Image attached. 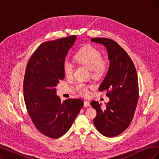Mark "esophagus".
Returning a JSON list of instances; mask_svg holds the SVG:
<instances>
[{
  "instance_id": "1",
  "label": "esophagus",
  "mask_w": 159,
  "mask_h": 159,
  "mask_svg": "<svg viewBox=\"0 0 159 159\" xmlns=\"http://www.w3.org/2000/svg\"><path fill=\"white\" fill-rule=\"evenodd\" d=\"M84 107H89L90 103H89V102H88V101H84Z\"/></svg>"
}]
</instances>
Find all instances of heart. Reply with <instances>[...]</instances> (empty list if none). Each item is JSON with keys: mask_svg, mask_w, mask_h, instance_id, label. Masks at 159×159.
<instances>
[{"mask_svg": "<svg viewBox=\"0 0 159 159\" xmlns=\"http://www.w3.org/2000/svg\"><path fill=\"white\" fill-rule=\"evenodd\" d=\"M75 60L78 63L91 70V75L96 79L102 78L106 72L107 63L102 60L101 53L91 46H85L80 50L75 56ZM63 68L64 74L67 77L72 75L74 67L71 62L67 60L65 61ZM77 88L82 95L85 96L89 94L87 86L84 84H78Z\"/></svg>", "mask_w": 159, "mask_h": 159, "instance_id": "heart-1", "label": "heart"}]
</instances>
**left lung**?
Listing matches in <instances>:
<instances>
[{
  "label": "left lung",
  "instance_id": "left-lung-1",
  "mask_svg": "<svg viewBox=\"0 0 159 159\" xmlns=\"http://www.w3.org/2000/svg\"><path fill=\"white\" fill-rule=\"evenodd\" d=\"M91 41L103 45L110 61L107 73L99 88L106 91L109 102H91L97 111L93 123L103 135L113 137L123 132L131 124L139 99L137 74L131 57L115 41L105 38H93Z\"/></svg>",
  "mask_w": 159,
  "mask_h": 159
}]
</instances>
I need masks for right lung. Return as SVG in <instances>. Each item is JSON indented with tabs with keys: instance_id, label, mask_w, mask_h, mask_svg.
<instances>
[{
	"instance_id": "add662e5",
	"label": "right lung",
	"mask_w": 159,
	"mask_h": 159,
	"mask_svg": "<svg viewBox=\"0 0 159 159\" xmlns=\"http://www.w3.org/2000/svg\"><path fill=\"white\" fill-rule=\"evenodd\" d=\"M76 36L42 44L28 62L24 79V98L28 113L36 129L57 139L71 127L84 106L80 99L61 102L56 85L65 78L64 63Z\"/></svg>"
}]
</instances>
